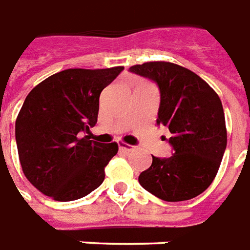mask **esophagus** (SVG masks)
I'll use <instances>...</instances> for the list:
<instances>
[{
	"instance_id": "1",
	"label": "esophagus",
	"mask_w": 250,
	"mask_h": 250,
	"mask_svg": "<svg viewBox=\"0 0 250 250\" xmlns=\"http://www.w3.org/2000/svg\"><path fill=\"white\" fill-rule=\"evenodd\" d=\"M119 148L121 149V151H126V152H129V151H133V146L125 145V143H119Z\"/></svg>"
}]
</instances>
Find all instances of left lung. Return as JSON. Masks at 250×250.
<instances>
[{
    "mask_svg": "<svg viewBox=\"0 0 250 250\" xmlns=\"http://www.w3.org/2000/svg\"><path fill=\"white\" fill-rule=\"evenodd\" d=\"M129 72L159 87L156 125L169 129L170 157L152 156L139 183L164 201L189 200L217 175L227 146L222 102L196 73L169 62L133 65Z\"/></svg>",
    "mask_w": 250,
    "mask_h": 250,
    "instance_id": "1",
    "label": "left lung"
}]
</instances>
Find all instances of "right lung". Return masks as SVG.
<instances>
[{
    "label": "right lung",
    "instance_id": "add662e5",
    "mask_svg": "<svg viewBox=\"0 0 250 250\" xmlns=\"http://www.w3.org/2000/svg\"><path fill=\"white\" fill-rule=\"evenodd\" d=\"M123 69H65L27 95L15 123V139L24 175L43 195L77 200L103 183L104 167L119 146L83 134L97 124L102 90Z\"/></svg>",
    "mask_w": 250,
    "mask_h": 250
}]
</instances>
